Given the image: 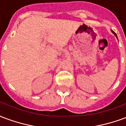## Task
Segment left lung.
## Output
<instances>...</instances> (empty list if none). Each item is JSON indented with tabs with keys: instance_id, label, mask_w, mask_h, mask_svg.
<instances>
[{
	"instance_id": "obj_1",
	"label": "left lung",
	"mask_w": 126,
	"mask_h": 126,
	"mask_svg": "<svg viewBox=\"0 0 126 126\" xmlns=\"http://www.w3.org/2000/svg\"><path fill=\"white\" fill-rule=\"evenodd\" d=\"M111 32H112V33H113L114 34V35H115V36L116 37H117V35H116V34H115V32H113V31H112V30H111Z\"/></svg>"
}]
</instances>
